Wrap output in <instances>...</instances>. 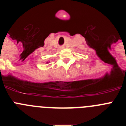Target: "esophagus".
<instances>
[{"label":"esophagus","mask_w":126,"mask_h":126,"mask_svg":"<svg viewBox=\"0 0 126 126\" xmlns=\"http://www.w3.org/2000/svg\"><path fill=\"white\" fill-rule=\"evenodd\" d=\"M63 48H64V46H62L61 47V49H63Z\"/></svg>","instance_id":"esophagus-1"}]
</instances>
